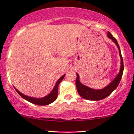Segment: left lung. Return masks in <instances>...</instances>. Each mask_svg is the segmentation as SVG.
<instances>
[{
	"mask_svg": "<svg viewBox=\"0 0 134 134\" xmlns=\"http://www.w3.org/2000/svg\"><path fill=\"white\" fill-rule=\"evenodd\" d=\"M108 38L111 39L113 42L115 43L116 47H118V52H119L120 57V69L118 74L115 77V78L111 81L108 85L105 86L104 88L101 89V90H95V89L91 88V87L87 86L84 85L79 80V75L77 73V78L76 81V85L77 90L78 93L79 95L84 99H87V100L91 101H98L101 99H104L107 98L111 94L113 91L116 90V87H118L119 84L121 77L123 75V72H124V62H123V58L121 54L120 48L119 45L116 41V40L112 36V35L109 31H108Z\"/></svg>",
	"mask_w": 134,
	"mask_h": 134,
	"instance_id": "1",
	"label": "left lung"
}]
</instances>
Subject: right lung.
<instances>
[{"mask_svg":"<svg viewBox=\"0 0 134 134\" xmlns=\"http://www.w3.org/2000/svg\"><path fill=\"white\" fill-rule=\"evenodd\" d=\"M65 76V74H64L63 75L62 77H60L57 80L56 83H55V86L53 88V90H52V91L50 92L47 95V96L42 97V98H34V97L26 96V95L21 93V92L17 90L14 86V89L16 90V91L18 92V93L22 97L23 99H26V100L29 101V102L35 104H37V105H47V104H49L52 103H53V101L57 99L58 96V86H59L60 83L62 82V81L64 78Z\"/></svg>","mask_w":134,"mask_h":134,"instance_id":"obj_1","label":"right lung"}]
</instances>
